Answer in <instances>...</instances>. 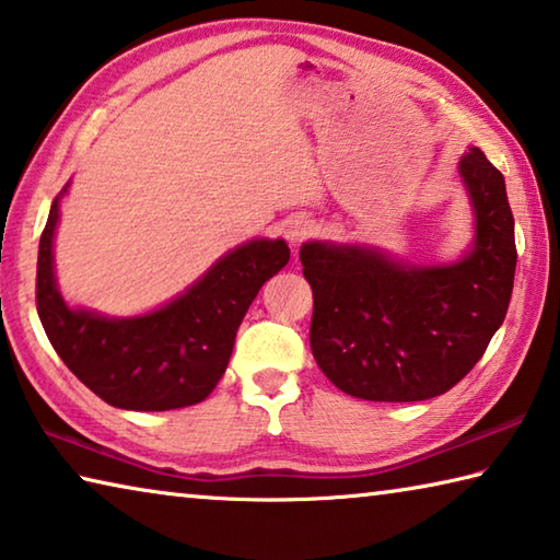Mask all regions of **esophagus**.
Returning a JSON list of instances; mask_svg holds the SVG:
<instances>
[{
  "instance_id": "1",
  "label": "esophagus",
  "mask_w": 560,
  "mask_h": 560,
  "mask_svg": "<svg viewBox=\"0 0 560 560\" xmlns=\"http://www.w3.org/2000/svg\"><path fill=\"white\" fill-rule=\"evenodd\" d=\"M283 232H287V240L291 242L293 249H296V246H301L303 242L314 236L316 226H314V222L308 220V217H293V220L287 222V230H283Z\"/></svg>"
}]
</instances>
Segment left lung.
I'll return each instance as SVG.
<instances>
[{"instance_id": "8db88e82", "label": "left lung", "mask_w": 560, "mask_h": 560, "mask_svg": "<svg viewBox=\"0 0 560 560\" xmlns=\"http://www.w3.org/2000/svg\"><path fill=\"white\" fill-rule=\"evenodd\" d=\"M459 173L477 242L452 267H402L360 246L303 244L314 291L311 350L320 371L360 400L417 402L447 393L504 324L516 271L504 175L479 148Z\"/></svg>"}]
</instances>
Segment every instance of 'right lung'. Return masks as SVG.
Wrapping results in <instances>:
<instances>
[{
	"instance_id": "add662e5",
	"label": "right lung",
	"mask_w": 560,
	"mask_h": 560,
	"mask_svg": "<svg viewBox=\"0 0 560 560\" xmlns=\"http://www.w3.org/2000/svg\"><path fill=\"white\" fill-rule=\"evenodd\" d=\"M66 192V187H63ZM59 197L42 232L36 311L51 346L79 381L120 410L163 412L202 402L230 363L246 308L289 264L281 240L226 254L183 296L140 318H101L66 306L54 281L51 242Z\"/></svg>"
}]
</instances>
